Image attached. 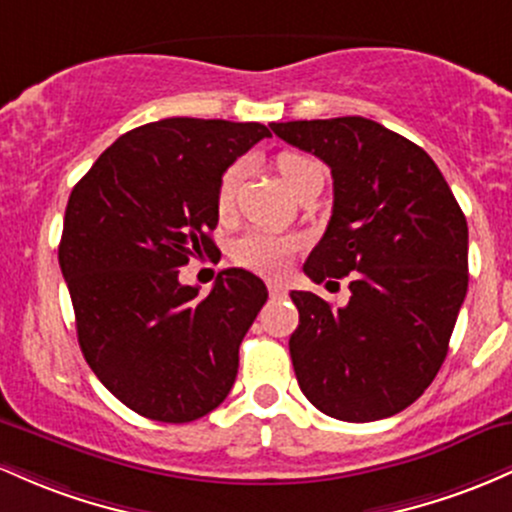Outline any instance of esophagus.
Listing matches in <instances>:
<instances>
[{
    "label": "esophagus",
    "instance_id": "1",
    "mask_svg": "<svg viewBox=\"0 0 512 512\" xmlns=\"http://www.w3.org/2000/svg\"><path fill=\"white\" fill-rule=\"evenodd\" d=\"M268 292H271V297H285L287 287L280 285V283H268Z\"/></svg>",
    "mask_w": 512,
    "mask_h": 512
}]
</instances>
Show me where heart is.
Wrapping results in <instances>:
<instances>
[{
	"label": "heart",
	"mask_w": 512,
	"mask_h": 512,
	"mask_svg": "<svg viewBox=\"0 0 512 512\" xmlns=\"http://www.w3.org/2000/svg\"><path fill=\"white\" fill-rule=\"evenodd\" d=\"M278 171L280 176H283L285 186L290 188V193H295V188L300 186L309 174L321 171V166L317 164V159L307 157V154L302 152H283L278 157ZM241 179H244V164L241 162H234L225 174H222L220 186H217V210H220V215H229V212H232ZM297 249H300V239L266 232V229H251L244 237H239L232 254L234 261L251 268V271L278 275L285 271L287 263H290V258L295 256Z\"/></svg>",
	"instance_id": "1"
}]
</instances>
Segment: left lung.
Wrapping results in <instances>:
<instances>
[{
  "mask_svg": "<svg viewBox=\"0 0 512 512\" xmlns=\"http://www.w3.org/2000/svg\"><path fill=\"white\" fill-rule=\"evenodd\" d=\"M271 130L333 176L329 227L304 273L314 283L350 278L343 307L290 292L302 394L338 421L394 416L426 392L447 355L469 283L467 217L426 149L375 120H290Z\"/></svg>",
  "mask_w": 512,
  "mask_h": 512,
  "instance_id": "obj_1",
  "label": "left lung"
}]
</instances>
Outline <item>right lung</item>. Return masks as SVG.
<instances>
[{
  "label": "right lung",
  "mask_w": 512,
  "mask_h": 512,
  "mask_svg": "<svg viewBox=\"0 0 512 512\" xmlns=\"http://www.w3.org/2000/svg\"><path fill=\"white\" fill-rule=\"evenodd\" d=\"M271 130L164 118L118 137L72 188L57 256L77 338L103 387L159 423H188L227 399L239 346L268 300L244 268L208 297L183 285L191 256L217 249L222 174Z\"/></svg>",
  "instance_id": "add662e5"
}]
</instances>
